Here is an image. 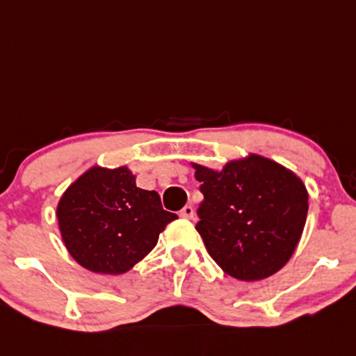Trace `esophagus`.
<instances>
[{
	"label": "esophagus",
	"instance_id": "1",
	"mask_svg": "<svg viewBox=\"0 0 356 356\" xmlns=\"http://www.w3.org/2000/svg\"><path fill=\"white\" fill-rule=\"evenodd\" d=\"M179 216H180V217H184V219H193V216H195V209H193V206H192V204L184 206L182 211L179 212Z\"/></svg>",
	"mask_w": 356,
	"mask_h": 356
}]
</instances>
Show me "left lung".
Segmentation results:
<instances>
[{
	"mask_svg": "<svg viewBox=\"0 0 356 356\" xmlns=\"http://www.w3.org/2000/svg\"><path fill=\"white\" fill-rule=\"evenodd\" d=\"M204 200L195 229L230 277L257 281L293 256L304 230L309 195L302 180L267 158L230 161L220 172L195 164Z\"/></svg>",
	"mask_w": 356,
	"mask_h": 356,
	"instance_id": "obj_1",
	"label": "left lung"
}]
</instances>
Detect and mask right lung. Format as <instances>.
I'll list each match as a JSON object with an SVG mask.
<instances>
[{
	"mask_svg": "<svg viewBox=\"0 0 356 356\" xmlns=\"http://www.w3.org/2000/svg\"><path fill=\"white\" fill-rule=\"evenodd\" d=\"M63 243L75 261L95 273L120 275L155 248L174 212L164 211L156 192L136 187L127 168H92L57 206Z\"/></svg>",
	"mask_w": 356,
	"mask_h": 356,
	"instance_id": "1",
	"label": "right lung"
}]
</instances>
